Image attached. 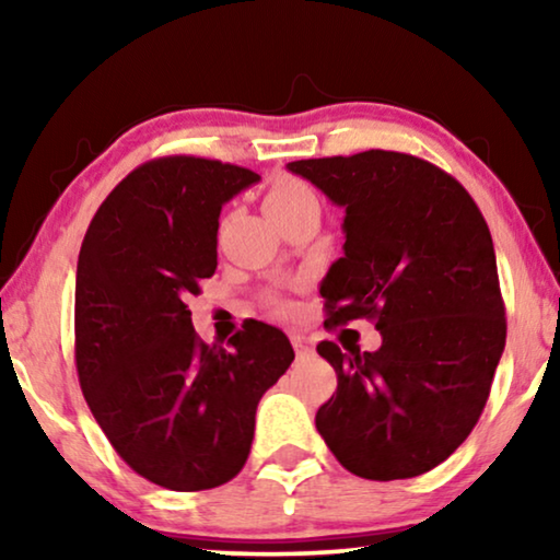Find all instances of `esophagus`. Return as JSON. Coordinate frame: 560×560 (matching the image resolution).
<instances>
[{
    "instance_id": "1",
    "label": "esophagus",
    "mask_w": 560,
    "mask_h": 560,
    "mask_svg": "<svg viewBox=\"0 0 560 560\" xmlns=\"http://www.w3.org/2000/svg\"><path fill=\"white\" fill-rule=\"evenodd\" d=\"M293 349H295V354L301 357V359H303V357H311V351H313L311 343L305 341L301 334H293Z\"/></svg>"
}]
</instances>
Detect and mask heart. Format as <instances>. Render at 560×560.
I'll return each mask as SVG.
<instances>
[{
  "mask_svg": "<svg viewBox=\"0 0 560 560\" xmlns=\"http://www.w3.org/2000/svg\"><path fill=\"white\" fill-rule=\"evenodd\" d=\"M311 201H316V196H313V190L305 186V183L293 180V178H280L272 183L270 190H267L265 211L267 217H275V213L282 209H290V206L311 203Z\"/></svg>",
  "mask_w": 560,
  "mask_h": 560,
  "instance_id": "obj_1",
  "label": "heart"
}]
</instances>
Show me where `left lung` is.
Here are the masks:
<instances>
[{
	"instance_id": "left-lung-1",
	"label": "left lung",
	"mask_w": 560,
	"mask_h": 560,
	"mask_svg": "<svg viewBox=\"0 0 560 560\" xmlns=\"http://www.w3.org/2000/svg\"><path fill=\"white\" fill-rule=\"evenodd\" d=\"M343 206V257L320 282L331 331L366 318L377 351L320 341L336 393L316 428L362 479L431 471L485 410L508 339L492 234L462 183L393 150L288 163Z\"/></svg>"
}]
</instances>
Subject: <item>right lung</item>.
I'll use <instances>...</instances> for the list:
<instances>
[{
    "label": "right lung",
    "mask_w": 560,
    "mask_h": 560,
    "mask_svg": "<svg viewBox=\"0 0 560 560\" xmlns=\"http://www.w3.org/2000/svg\"><path fill=\"white\" fill-rule=\"evenodd\" d=\"M257 180L221 160H148L104 198L81 244V393L121 462L173 492L242 471L257 405L295 359L288 336L262 320L209 347L186 305L217 270L221 206Z\"/></svg>",
    "instance_id": "obj_1"
}]
</instances>
